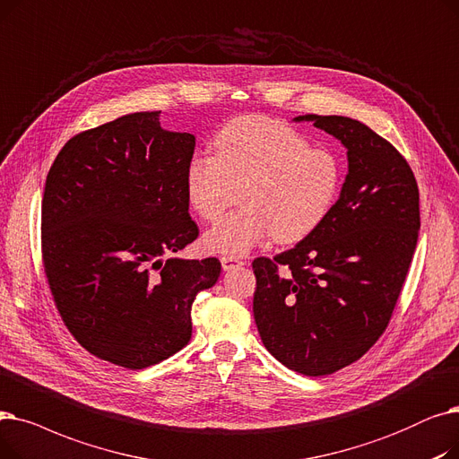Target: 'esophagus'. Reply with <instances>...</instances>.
<instances>
[{
    "mask_svg": "<svg viewBox=\"0 0 459 459\" xmlns=\"http://www.w3.org/2000/svg\"><path fill=\"white\" fill-rule=\"evenodd\" d=\"M221 264H222V269H224V271H231V269H235V267L245 265V261L238 259V257L224 255V257H221Z\"/></svg>",
    "mask_w": 459,
    "mask_h": 459,
    "instance_id": "34e87169",
    "label": "esophagus"
}]
</instances>
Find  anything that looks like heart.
Segmentation results:
<instances>
[{
	"mask_svg": "<svg viewBox=\"0 0 459 459\" xmlns=\"http://www.w3.org/2000/svg\"><path fill=\"white\" fill-rule=\"evenodd\" d=\"M214 155H195L185 186L192 209L216 222L241 190L243 209L204 237L209 252L245 255L271 235L295 243L312 233L334 205L342 162L329 149L312 147L297 128L267 116H245L216 134Z\"/></svg>",
	"mask_w": 459,
	"mask_h": 459,
	"instance_id": "1",
	"label": "heart"
}]
</instances>
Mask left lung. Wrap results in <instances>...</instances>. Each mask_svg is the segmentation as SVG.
Returning <instances> with one entry per match:
<instances>
[{
  "label": "left lung",
  "instance_id": "8db88e82",
  "mask_svg": "<svg viewBox=\"0 0 459 459\" xmlns=\"http://www.w3.org/2000/svg\"><path fill=\"white\" fill-rule=\"evenodd\" d=\"M295 121L338 138L349 171L312 233L273 259H254V319L274 359L319 377L359 360L388 326L419 241V186L400 151L364 123L314 114Z\"/></svg>",
  "mask_w": 459,
  "mask_h": 459
}]
</instances>
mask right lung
<instances>
[{
	"label": "right lung",
	"instance_id": "right-lung-1",
	"mask_svg": "<svg viewBox=\"0 0 459 459\" xmlns=\"http://www.w3.org/2000/svg\"><path fill=\"white\" fill-rule=\"evenodd\" d=\"M136 112L63 145L42 194V265L74 340L100 360L143 369L192 336V302L221 261L181 259L198 238L186 166L195 138Z\"/></svg>",
	"mask_w": 459,
	"mask_h": 459
}]
</instances>
